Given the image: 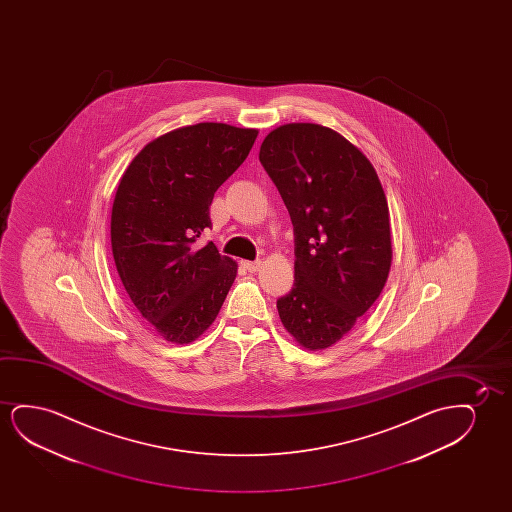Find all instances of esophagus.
<instances>
[{"label": "esophagus", "instance_id": "34e87169", "mask_svg": "<svg viewBox=\"0 0 512 512\" xmlns=\"http://www.w3.org/2000/svg\"><path fill=\"white\" fill-rule=\"evenodd\" d=\"M241 264H243V267H245L248 273H257L260 267H262V262H260V260H253V262L252 260H243Z\"/></svg>", "mask_w": 512, "mask_h": 512}]
</instances>
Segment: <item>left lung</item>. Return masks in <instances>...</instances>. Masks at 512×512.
Listing matches in <instances>:
<instances>
[{"label":"left lung","instance_id":"8db88e82","mask_svg":"<svg viewBox=\"0 0 512 512\" xmlns=\"http://www.w3.org/2000/svg\"><path fill=\"white\" fill-rule=\"evenodd\" d=\"M259 159L294 225V288L276 302L281 323L306 350H325L385 287L392 266L385 190L369 159L320 124L276 127Z\"/></svg>","mask_w":512,"mask_h":512}]
</instances>
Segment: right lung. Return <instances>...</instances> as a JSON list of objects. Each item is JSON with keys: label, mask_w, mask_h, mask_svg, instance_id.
I'll list each match as a JSON object with an SVG mask.
<instances>
[{"label": "right lung", "mask_w": 512, "mask_h": 512, "mask_svg": "<svg viewBox=\"0 0 512 512\" xmlns=\"http://www.w3.org/2000/svg\"><path fill=\"white\" fill-rule=\"evenodd\" d=\"M257 129L201 122L150 141L120 178L112 208V252L129 299L159 336L189 344L215 322L238 264L213 243L218 187L243 164Z\"/></svg>", "instance_id": "obj_1"}]
</instances>
